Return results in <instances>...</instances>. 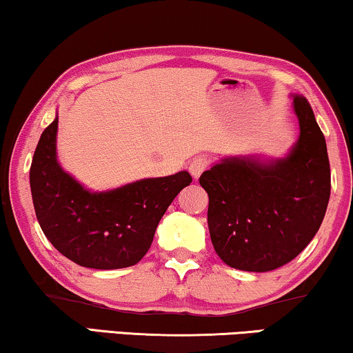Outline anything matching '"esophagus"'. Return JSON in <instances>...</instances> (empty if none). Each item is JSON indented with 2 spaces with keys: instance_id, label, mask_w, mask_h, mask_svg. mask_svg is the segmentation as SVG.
Returning <instances> with one entry per match:
<instances>
[{
  "instance_id": "obj_1",
  "label": "esophagus",
  "mask_w": 353,
  "mask_h": 353,
  "mask_svg": "<svg viewBox=\"0 0 353 353\" xmlns=\"http://www.w3.org/2000/svg\"><path fill=\"white\" fill-rule=\"evenodd\" d=\"M208 165H210V161H208L206 157H196L193 158V160L190 161V165H188V171H190V174L198 179L201 174L203 171L206 170Z\"/></svg>"
}]
</instances>
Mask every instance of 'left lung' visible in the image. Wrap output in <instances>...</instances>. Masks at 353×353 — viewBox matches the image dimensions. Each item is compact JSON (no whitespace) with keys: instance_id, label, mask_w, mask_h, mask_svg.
<instances>
[{"instance_id":"1","label":"left lung","mask_w":353,"mask_h":353,"mask_svg":"<svg viewBox=\"0 0 353 353\" xmlns=\"http://www.w3.org/2000/svg\"><path fill=\"white\" fill-rule=\"evenodd\" d=\"M299 137L286 157H227L200 177L217 256L233 269L270 272L291 262L323 222L331 193L326 141L304 96L292 94Z\"/></svg>"}]
</instances>
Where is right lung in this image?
I'll return each mask as SVG.
<instances>
[{"label": "right lung", "mask_w": 353, "mask_h": 353, "mask_svg": "<svg viewBox=\"0 0 353 353\" xmlns=\"http://www.w3.org/2000/svg\"><path fill=\"white\" fill-rule=\"evenodd\" d=\"M56 117L44 129L30 168V188L39 227L52 246L81 267L99 270L136 265L153 241L187 171L148 177L105 192H92L57 161Z\"/></svg>", "instance_id": "1"}]
</instances>
